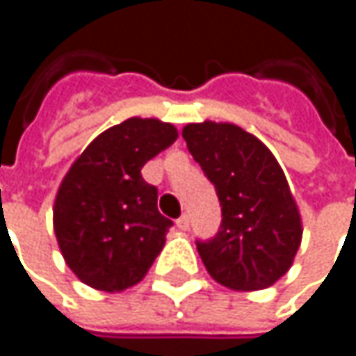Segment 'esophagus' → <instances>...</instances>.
I'll use <instances>...</instances> for the list:
<instances>
[{
    "label": "esophagus",
    "instance_id": "1",
    "mask_svg": "<svg viewBox=\"0 0 356 356\" xmlns=\"http://www.w3.org/2000/svg\"><path fill=\"white\" fill-rule=\"evenodd\" d=\"M176 226H178V230H188V228H190V218H188L186 214H182V216L176 220Z\"/></svg>",
    "mask_w": 356,
    "mask_h": 356
}]
</instances>
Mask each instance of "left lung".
<instances>
[{"label":"left lung","instance_id":"left-lung-1","mask_svg":"<svg viewBox=\"0 0 356 356\" xmlns=\"http://www.w3.org/2000/svg\"><path fill=\"white\" fill-rule=\"evenodd\" d=\"M182 138L222 210L218 232L196 240L206 270L232 291L275 284L293 264L302 226L273 152L234 124H188Z\"/></svg>","mask_w":356,"mask_h":356}]
</instances>
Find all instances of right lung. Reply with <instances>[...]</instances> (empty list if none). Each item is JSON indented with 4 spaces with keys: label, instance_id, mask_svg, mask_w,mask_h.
<instances>
[{
    "label": "right lung",
    "instance_id": "right-lung-1",
    "mask_svg": "<svg viewBox=\"0 0 356 356\" xmlns=\"http://www.w3.org/2000/svg\"><path fill=\"white\" fill-rule=\"evenodd\" d=\"M176 138L172 124L130 118L99 134L65 174L54 228L67 266L88 286H134L164 248L172 220L158 212V188L142 168Z\"/></svg>",
    "mask_w": 356,
    "mask_h": 356
}]
</instances>
